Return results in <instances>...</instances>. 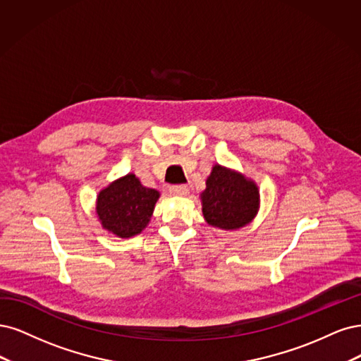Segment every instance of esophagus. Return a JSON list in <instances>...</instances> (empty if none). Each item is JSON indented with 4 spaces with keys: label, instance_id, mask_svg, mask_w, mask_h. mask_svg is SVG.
<instances>
[{
    "label": "esophagus",
    "instance_id": "esophagus-1",
    "mask_svg": "<svg viewBox=\"0 0 361 361\" xmlns=\"http://www.w3.org/2000/svg\"><path fill=\"white\" fill-rule=\"evenodd\" d=\"M171 193L172 195H177V196H185L189 195V188L185 184H177V185H172L171 188Z\"/></svg>",
    "mask_w": 361,
    "mask_h": 361
}]
</instances>
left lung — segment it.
Here are the masks:
<instances>
[{"instance_id":"left-lung-1","label":"left lung","mask_w":361,"mask_h":361,"mask_svg":"<svg viewBox=\"0 0 361 361\" xmlns=\"http://www.w3.org/2000/svg\"><path fill=\"white\" fill-rule=\"evenodd\" d=\"M202 213L208 225L220 229L241 228L255 217L259 207L257 184L240 173L216 165L201 193Z\"/></svg>"}]
</instances>
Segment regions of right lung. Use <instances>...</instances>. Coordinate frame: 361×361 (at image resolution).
<instances>
[{"instance_id": "1", "label": "right lung", "mask_w": 361, "mask_h": 361, "mask_svg": "<svg viewBox=\"0 0 361 361\" xmlns=\"http://www.w3.org/2000/svg\"><path fill=\"white\" fill-rule=\"evenodd\" d=\"M157 200V190L144 188L133 173H129L99 193L96 210L104 229L129 238L147 226Z\"/></svg>"}]
</instances>
